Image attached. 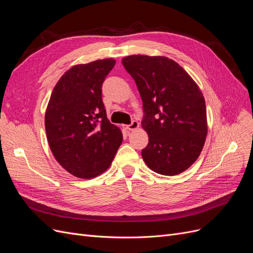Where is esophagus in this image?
<instances>
[{
    "label": "esophagus",
    "instance_id": "obj_1",
    "mask_svg": "<svg viewBox=\"0 0 253 253\" xmlns=\"http://www.w3.org/2000/svg\"><path fill=\"white\" fill-rule=\"evenodd\" d=\"M138 126H139V124H138V121H136V120H133L131 124L127 126H124V127L126 129H129V131H133V129H136Z\"/></svg>",
    "mask_w": 253,
    "mask_h": 253
}]
</instances>
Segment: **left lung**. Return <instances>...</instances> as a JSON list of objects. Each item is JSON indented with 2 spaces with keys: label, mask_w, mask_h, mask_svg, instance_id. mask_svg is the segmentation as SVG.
Returning <instances> with one entry per match:
<instances>
[{
  "label": "left lung",
  "mask_w": 253,
  "mask_h": 253,
  "mask_svg": "<svg viewBox=\"0 0 253 253\" xmlns=\"http://www.w3.org/2000/svg\"><path fill=\"white\" fill-rule=\"evenodd\" d=\"M142 99L141 126L149 143L141 151L154 172L173 176L200 156L207 136L206 103L200 87L167 57L133 55L122 59Z\"/></svg>",
  "instance_id": "1"
}]
</instances>
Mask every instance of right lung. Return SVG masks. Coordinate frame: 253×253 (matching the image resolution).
I'll return each instance as SVG.
<instances>
[{
  "mask_svg": "<svg viewBox=\"0 0 253 253\" xmlns=\"http://www.w3.org/2000/svg\"><path fill=\"white\" fill-rule=\"evenodd\" d=\"M114 59L75 65L53 87L45 113L50 150L64 169L79 178L103 173L122 142L120 128L106 117L102 83Z\"/></svg>",
  "mask_w": 253,
  "mask_h": 253,
  "instance_id": "1",
  "label": "right lung"
}]
</instances>
